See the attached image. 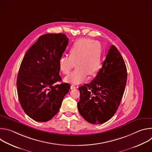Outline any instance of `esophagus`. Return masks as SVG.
<instances>
[{"mask_svg": "<svg viewBox=\"0 0 152 152\" xmlns=\"http://www.w3.org/2000/svg\"><path fill=\"white\" fill-rule=\"evenodd\" d=\"M78 86H75V85H73V84H72V85H71V88L72 89H74V88H77Z\"/></svg>", "mask_w": 152, "mask_h": 152, "instance_id": "obj_1", "label": "esophagus"}]
</instances>
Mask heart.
Here are the masks:
<instances>
[{
  "instance_id": "b5f03b06",
  "label": "heart",
  "mask_w": 152,
  "mask_h": 152,
  "mask_svg": "<svg viewBox=\"0 0 152 152\" xmlns=\"http://www.w3.org/2000/svg\"><path fill=\"white\" fill-rule=\"evenodd\" d=\"M69 56H62L59 59L60 71L68 74L76 65L75 69L65 77L66 82L77 84L85 80L88 74L96 75L102 66V48L97 41L83 38L75 41L69 49Z\"/></svg>"
}]
</instances>
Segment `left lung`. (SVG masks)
Here are the masks:
<instances>
[{"label":"left lung","mask_w":152,"mask_h":152,"mask_svg":"<svg viewBox=\"0 0 152 152\" xmlns=\"http://www.w3.org/2000/svg\"><path fill=\"white\" fill-rule=\"evenodd\" d=\"M127 69L120 53L112 45L96 77L79 88L78 111L92 124H102L116 113L124 92Z\"/></svg>","instance_id":"obj_1"}]
</instances>
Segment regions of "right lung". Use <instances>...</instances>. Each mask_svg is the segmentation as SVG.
Segmentation results:
<instances>
[{
	"label": "right lung",
	"mask_w": 152,
	"mask_h": 152,
	"mask_svg": "<svg viewBox=\"0 0 152 152\" xmlns=\"http://www.w3.org/2000/svg\"><path fill=\"white\" fill-rule=\"evenodd\" d=\"M68 41L64 34L41 35L21 61L17 79L18 97L25 113L34 120H51L69 91V83L55 84L61 81L58 62Z\"/></svg>",
	"instance_id": "obj_1"
}]
</instances>
